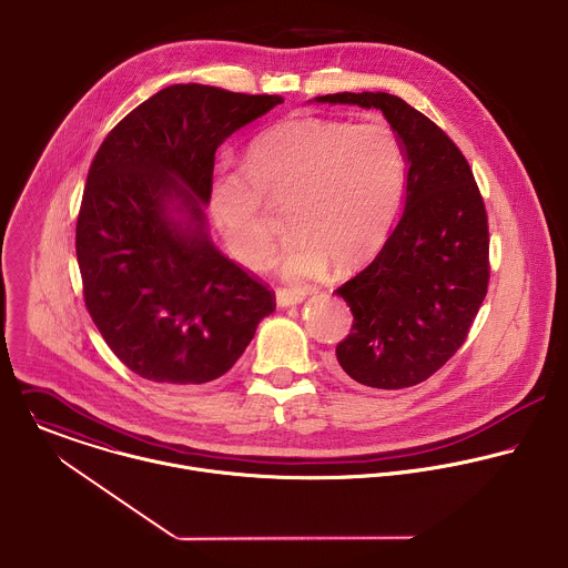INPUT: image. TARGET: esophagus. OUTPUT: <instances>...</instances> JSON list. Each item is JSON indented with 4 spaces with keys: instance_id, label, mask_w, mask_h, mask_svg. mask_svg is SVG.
Returning <instances> with one entry per match:
<instances>
[{
    "instance_id": "esophagus-1",
    "label": "esophagus",
    "mask_w": 568,
    "mask_h": 568,
    "mask_svg": "<svg viewBox=\"0 0 568 568\" xmlns=\"http://www.w3.org/2000/svg\"><path fill=\"white\" fill-rule=\"evenodd\" d=\"M303 301H305V292H298V290H278L276 292L278 307H292V305H298Z\"/></svg>"
}]
</instances>
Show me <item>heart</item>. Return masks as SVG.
I'll return each mask as SVG.
<instances>
[{"instance_id": "heart-1", "label": "heart", "mask_w": 568, "mask_h": 568, "mask_svg": "<svg viewBox=\"0 0 568 568\" xmlns=\"http://www.w3.org/2000/svg\"><path fill=\"white\" fill-rule=\"evenodd\" d=\"M245 172L219 170L210 183V212L230 254L247 267L265 261L276 236L265 197L285 205L292 232L278 267L303 281L327 261L352 270L378 252L403 199L405 150L383 119L290 116L252 143Z\"/></svg>"}]
</instances>
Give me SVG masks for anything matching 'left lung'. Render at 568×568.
Wrapping results in <instances>:
<instances>
[{
	"instance_id": "1",
	"label": "left lung",
	"mask_w": 568,
	"mask_h": 568,
	"mask_svg": "<svg viewBox=\"0 0 568 568\" xmlns=\"http://www.w3.org/2000/svg\"><path fill=\"white\" fill-rule=\"evenodd\" d=\"M318 103L376 108L407 161L403 216L378 256L336 290L354 325L336 347L341 369L376 389L414 387L465 343L489 285L487 210L458 145L387 92H338Z\"/></svg>"
}]
</instances>
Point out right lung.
Masks as SVG:
<instances>
[{
    "label": "right lung",
    "mask_w": 568,
    "mask_h": 568,
    "mask_svg": "<svg viewBox=\"0 0 568 568\" xmlns=\"http://www.w3.org/2000/svg\"><path fill=\"white\" fill-rule=\"evenodd\" d=\"M283 103L201 83L159 90L103 139L77 219L85 307L141 378L203 385L245 352L274 294L223 256L205 205L216 148Z\"/></svg>",
    "instance_id": "obj_1"
}]
</instances>
